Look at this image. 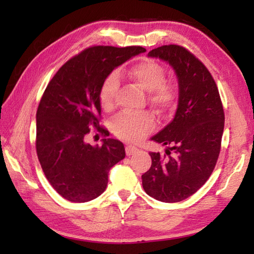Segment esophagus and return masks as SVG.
<instances>
[{
    "mask_svg": "<svg viewBox=\"0 0 254 254\" xmlns=\"http://www.w3.org/2000/svg\"><path fill=\"white\" fill-rule=\"evenodd\" d=\"M137 151H139V149L135 148L134 145H127V147H126V153H127V156H128V157L132 156V154H134Z\"/></svg>",
    "mask_w": 254,
    "mask_h": 254,
    "instance_id": "1",
    "label": "esophagus"
}]
</instances>
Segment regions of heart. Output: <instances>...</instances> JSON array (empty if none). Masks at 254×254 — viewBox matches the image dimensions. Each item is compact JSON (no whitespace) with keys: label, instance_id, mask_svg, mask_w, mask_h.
<instances>
[{"label":"heart","instance_id":"b5f03b06","mask_svg":"<svg viewBox=\"0 0 254 254\" xmlns=\"http://www.w3.org/2000/svg\"><path fill=\"white\" fill-rule=\"evenodd\" d=\"M127 75L137 87L148 92L150 104L157 107L159 111H167L174 105L177 98V88L173 81L166 79L165 68L156 60H141L128 68ZM118 89V75L112 72L106 77L98 95L103 110L111 111L113 109ZM153 127L154 119L150 113L139 115L120 114L112 123L115 135L131 142H139L144 139Z\"/></svg>","mask_w":254,"mask_h":254}]
</instances>
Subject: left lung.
I'll list each match as a JSON object with an SVG mask.
<instances>
[{
	"label": "left lung",
	"mask_w": 254,
	"mask_h": 254,
	"mask_svg": "<svg viewBox=\"0 0 254 254\" xmlns=\"http://www.w3.org/2000/svg\"><path fill=\"white\" fill-rule=\"evenodd\" d=\"M148 56L174 68L179 97L174 120L151 139L170 148L165 154L150 152L152 163L142 175V186L154 199L177 203L195 194L212 175L221 151L224 110L212 74L190 51L166 45Z\"/></svg>",
	"instance_id": "8db88e82"
}]
</instances>
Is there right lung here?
I'll return each instance as SVG.
<instances>
[{"label": "right lung", "instance_id": "1", "mask_svg": "<svg viewBox=\"0 0 254 254\" xmlns=\"http://www.w3.org/2000/svg\"><path fill=\"white\" fill-rule=\"evenodd\" d=\"M145 49L94 46L74 56L49 81L37 110L36 149L46 178L59 195L74 203L100 196L109 171L126 157L122 142L86 143L92 130L107 135L101 122L100 91L115 67Z\"/></svg>", "mask_w": 254, "mask_h": 254}]
</instances>
